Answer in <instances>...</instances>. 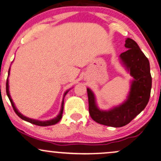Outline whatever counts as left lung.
Here are the masks:
<instances>
[{
  "mask_svg": "<svg viewBox=\"0 0 161 161\" xmlns=\"http://www.w3.org/2000/svg\"><path fill=\"white\" fill-rule=\"evenodd\" d=\"M124 46L128 50L122 53L120 58L134 78L127 101L109 110H101L97 106L94 93L87 88L91 118L109 127H120L129 124L146 108L150 96L152 77L149 60L134 40L127 38Z\"/></svg>",
  "mask_w": 161,
  "mask_h": 161,
  "instance_id": "8db88e82",
  "label": "left lung"
}]
</instances>
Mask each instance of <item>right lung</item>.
<instances>
[{"instance_id":"right-lung-1","label":"right lung","mask_w":161,"mask_h":161,"mask_svg":"<svg viewBox=\"0 0 161 161\" xmlns=\"http://www.w3.org/2000/svg\"><path fill=\"white\" fill-rule=\"evenodd\" d=\"M9 74H10V69H9V70H8V76H9ZM68 91H69V90H68V91H67L66 92L64 93V98L65 95L67 94V92H68ZM6 92H7V95H8V98H9L10 101H11L12 107H13L14 110V112L16 113V114L18 115L19 117H20L22 120H26V121H27L29 123H31V124H35V125L41 126V127H46V126H51V125H53V124H57V123L59 122L60 120V119L62 118V114H63V110H64V98H63V101H62V103H61V109H60V111L59 114L55 118L51 119V120H46V121H41V120H34V119L28 118V117H25V116L21 114H20V112L18 111V109H17L16 107L14 106V102H13V101H12V99L11 97V95H10L9 84H8V79H7V83H6Z\"/></svg>"}]
</instances>
